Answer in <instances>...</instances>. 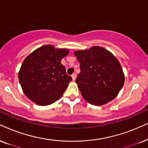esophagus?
I'll return each instance as SVG.
<instances>
[{"instance_id":"1","label":"esophagus","mask_w":148,"mask_h":148,"mask_svg":"<svg viewBox=\"0 0 148 148\" xmlns=\"http://www.w3.org/2000/svg\"><path fill=\"white\" fill-rule=\"evenodd\" d=\"M72 80H74H74H76V74H75V73H74V74H72Z\"/></svg>"}]
</instances>
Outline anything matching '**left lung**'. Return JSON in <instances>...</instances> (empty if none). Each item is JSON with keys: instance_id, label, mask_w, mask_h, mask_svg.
I'll return each mask as SVG.
<instances>
[{"instance_id": "left-lung-1", "label": "left lung", "mask_w": 148, "mask_h": 148, "mask_svg": "<svg viewBox=\"0 0 148 148\" xmlns=\"http://www.w3.org/2000/svg\"><path fill=\"white\" fill-rule=\"evenodd\" d=\"M80 72L76 79L83 98L100 106L113 100L124 84V74L117 58L100 46L74 52Z\"/></svg>"}]
</instances>
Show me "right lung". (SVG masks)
Segmentation results:
<instances>
[{"label":"right lung","instance_id":"obj_1","mask_svg":"<svg viewBox=\"0 0 148 148\" xmlns=\"http://www.w3.org/2000/svg\"><path fill=\"white\" fill-rule=\"evenodd\" d=\"M69 50L45 45L25 58L18 72L24 94L35 104L49 105L61 98L72 80L61 61Z\"/></svg>","mask_w":148,"mask_h":148}]
</instances>
